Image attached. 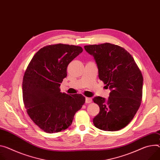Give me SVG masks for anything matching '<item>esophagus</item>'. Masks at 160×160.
<instances>
[{
    "mask_svg": "<svg viewBox=\"0 0 160 160\" xmlns=\"http://www.w3.org/2000/svg\"><path fill=\"white\" fill-rule=\"evenodd\" d=\"M92 102V98H85V103H90Z\"/></svg>",
    "mask_w": 160,
    "mask_h": 160,
    "instance_id": "34e87169",
    "label": "esophagus"
}]
</instances>
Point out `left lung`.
Listing matches in <instances>:
<instances>
[{"label": "left lung", "mask_w": 160, "mask_h": 160, "mask_svg": "<svg viewBox=\"0 0 160 160\" xmlns=\"http://www.w3.org/2000/svg\"><path fill=\"white\" fill-rule=\"evenodd\" d=\"M96 62L99 79L111 90L107 99L95 97L99 113L95 127L114 132L126 127L138 111L142 99L143 77L133 57L124 48L105 42L84 46Z\"/></svg>", "instance_id": "obj_1"}]
</instances>
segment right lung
Segmentation results:
<instances>
[{
    "instance_id": "1",
    "label": "right lung",
    "mask_w": 160,
    "mask_h": 160,
    "mask_svg": "<svg viewBox=\"0 0 160 160\" xmlns=\"http://www.w3.org/2000/svg\"><path fill=\"white\" fill-rule=\"evenodd\" d=\"M81 47L66 44L42 47L32 57L23 78V101L32 121L45 132L66 129L85 103L81 94L61 92L68 65L82 53Z\"/></svg>"
}]
</instances>
